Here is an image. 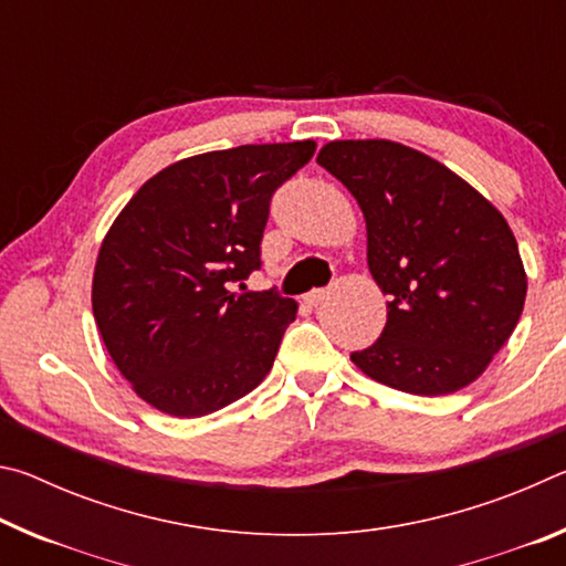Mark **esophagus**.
I'll list each match as a JSON object with an SVG mask.
<instances>
[{"label": "esophagus", "mask_w": 566, "mask_h": 566, "mask_svg": "<svg viewBox=\"0 0 566 566\" xmlns=\"http://www.w3.org/2000/svg\"><path fill=\"white\" fill-rule=\"evenodd\" d=\"M324 296H327V290H312L310 294L304 296V300H306V304L317 306V304H322V302H324Z\"/></svg>", "instance_id": "esophagus-1"}]
</instances>
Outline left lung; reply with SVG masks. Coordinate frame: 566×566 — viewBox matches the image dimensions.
Returning a JSON list of instances; mask_svg holds the SVG:
<instances>
[{"label":"left lung","instance_id":"left-lung-1","mask_svg":"<svg viewBox=\"0 0 566 566\" xmlns=\"http://www.w3.org/2000/svg\"><path fill=\"white\" fill-rule=\"evenodd\" d=\"M317 161L361 207L369 272L389 294L381 337L352 361L407 395L472 385L524 310L506 219L452 169L397 142H329Z\"/></svg>","mask_w":566,"mask_h":566}]
</instances>
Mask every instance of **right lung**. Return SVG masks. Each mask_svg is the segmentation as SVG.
Here are the masks:
<instances>
[{
	"mask_svg": "<svg viewBox=\"0 0 566 566\" xmlns=\"http://www.w3.org/2000/svg\"><path fill=\"white\" fill-rule=\"evenodd\" d=\"M312 139L207 151L142 185L104 237L92 310L109 357L147 405L205 417L270 375L296 302L247 290L272 195Z\"/></svg>",
	"mask_w": 566,
	"mask_h": 566,
	"instance_id": "add662e5",
	"label": "right lung"
}]
</instances>
